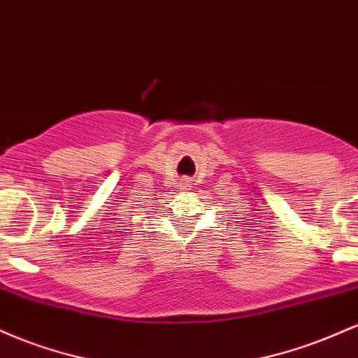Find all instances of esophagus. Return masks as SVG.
<instances>
[{"mask_svg":"<svg viewBox=\"0 0 358 358\" xmlns=\"http://www.w3.org/2000/svg\"><path fill=\"white\" fill-rule=\"evenodd\" d=\"M182 185H183V188H188V187H190V180H183V182H182Z\"/></svg>","mask_w":358,"mask_h":358,"instance_id":"1","label":"esophagus"}]
</instances>
